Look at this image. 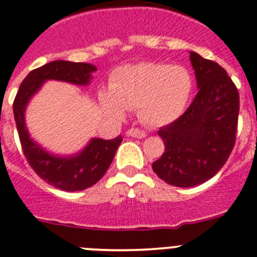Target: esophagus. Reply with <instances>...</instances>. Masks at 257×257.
Listing matches in <instances>:
<instances>
[{
  "mask_svg": "<svg viewBox=\"0 0 257 257\" xmlns=\"http://www.w3.org/2000/svg\"><path fill=\"white\" fill-rule=\"evenodd\" d=\"M126 136L134 137V138H146L147 132L142 131V129L139 128H132L126 132Z\"/></svg>",
  "mask_w": 257,
  "mask_h": 257,
  "instance_id": "obj_1",
  "label": "esophagus"
}]
</instances>
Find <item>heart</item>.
Masks as SVG:
<instances>
[{"instance_id": "1", "label": "heart", "mask_w": 257, "mask_h": 257, "mask_svg": "<svg viewBox=\"0 0 257 257\" xmlns=\"http://www.w3.org/2000/svg\"><path fill=\"white\" fill-rule=\"evenodd\" d=\"M192 86L191 75L183 66L138 62L114 71L110 93L101 95V105L113 118H121L124 109H139L144 123L162 126L183 113Z\"/></svg>"}]
</instances>
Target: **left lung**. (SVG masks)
<instances>
[{
	"mask_svg": "<svg viewBox=\"0 0 257 257\" xmlns=\"http://www.w3.org/2000/svg\"><path fill=\"white\" fill-rule=\"evenodd\" d=\"M200 88L191 105L158 134L164 153L152 164L157 176L176 187H193L212 178L236 142L240 96L225 69L191 51Z\"/></svg>",
	"mask_w": 257,
	"mask_h": 257,
	"instance_id": "8db88e82",
	"label": "left lung"
}]
</instances>
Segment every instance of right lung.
I'll use <instances>...</instances> for the list:
<instances>
[{"label": "right lung", "instance_id": "right-lung-1", "mask_svg": "<svg viewBox=\"0 0 257 257\" xmlns=\"http://www.w3.org/2000/svg\"><path fill=\"white\" fill-rule=\"evenodd\" d=\"M96 68L85 62L57 60L32 70L20 85L14 100V115L22 151L35 173L46 183L62 191H83L95 184L105 174L123 138L105 141L91 139L81 153L69 158L51 156L35 143L25 125V108L27 101L49 79L85 85Z\"/></svg>", "mask_w": 257, "mask_h": 257}]
</instances>
